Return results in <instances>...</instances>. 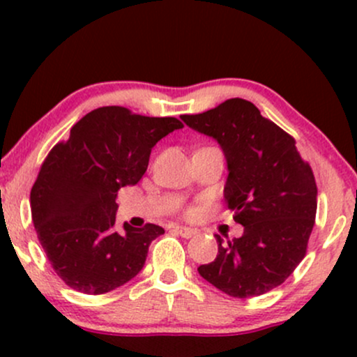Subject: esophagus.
Here are the masks:
<instances>
[{"instance_id":"34e87169","label":"esophagus","mask_w":357,"mask_h":357,"mask_svg":"<svg viewBox=\"0 0 357 357\" xmlns=\"http://www.w3.org/2000/svg\"><path fill=\"white\" fill-rule=\"evenodd\" d=\"M173 230H174L176 233H178V235H181L183 238H191V236L198 235V230H196V228L179 227V225H176V227H173Z\"/></svg>"}]
</instances>
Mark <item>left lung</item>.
Wrapping results in <instances>:
<instances>
[{"label": "left lung", "mask_w": 357, "mask_h": 357, "mask_svg": "<svg viewBox=\"0 0 357 357\" xmlns=\"http://www.w3.org/2000/svg\"><path fill=\"white\" fill-rule=\"evenodd\" d=\"M196 132L215 139L227 159L225 199L243 227L240 238L218 241V255L198 272L236 298L267 294L305 255L317 211L312 169L296 141L261 117L252 102L228 99L196 116H181Z\"/></svg>", "instance_id": "left-lung-1"}]
</instances>
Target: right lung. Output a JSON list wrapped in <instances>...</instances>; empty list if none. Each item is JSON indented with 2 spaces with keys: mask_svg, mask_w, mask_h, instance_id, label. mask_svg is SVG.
<instances>
[{
  "mask_svg": "<svg viewBox=\"0 0 357 357\" xmlns=\"http://www.w3.org/2000/svg\"><path fill=\"white\" fill-rule=\"evenodd\" d=\"M183 124L119 105L82 117L47 155L31 188V218L53 270L89 296L127 284L146 264L151 241L165 230L147 223L116 228L117 191L146 173L153 147Z\"/></svg>",
  "mask_w": 357,
  "mask_h": 357,
  "instance_id": "obj_1",
  "label": "right lung"
}]
</instances>
